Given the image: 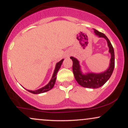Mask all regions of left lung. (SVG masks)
Returning a JSON list of instances; mask_svg holds the SVG:
<instances>
[{
    "mask_svg": "<svg viewBox=\"0 0 128 128\" xmlns=\"http://www.w3.org/2000/svg\"><path fill=\"white\" fill-rule=\"evenodd\" d=\"M94 33L99 37L105 38L108 42V46L110 49L109 52L111 55L110 65L108 70H106L105 72L99 73V74L88 73L86 74H83L80 72L79 61L76 58H73L72 56L70 57L73 61V72L76 80L80 86H84V87L88 88H98L105 84L107 80L111 77L113 70H114V66H115V56H114V49H113L112 46L109 39L104 34L99 32L96 29H94Z\"/></svg>",
    "mask_w": 128,
    "mask_h": 128,
    "instance_id": "8db88e82",
    "label": "left lung"
}]
</instances>
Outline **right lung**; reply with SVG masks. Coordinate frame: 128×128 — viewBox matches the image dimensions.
I'll use <instances>...</instances> for the list:
<instances>
[{"mask_svg": "<svg viewBox=\"0 0 128 128\" xmlns=\"http://www.w3.org/2000/svg\"><path fill=\"white\" fill-rule=\"evenodd\" d=\"M63 61H64V60H61L60 62H58L56 64L55 69V70H54V74H53L52 79H51V80H50L49 83L48 84V85H46L45 86L42 88H40L38 90H36V91L28 90V91L30 92H32V93H33V94H40V93H42V92H48V91H49L50 90L52 89V88L54 87V85H55L57 73H58V71L59 70L60 67H61V64H62Z\"/></svg>", "mask_w": 128, "mask_h": 128, "instance_id": "1", "label": "right lung"}]
</instances>
